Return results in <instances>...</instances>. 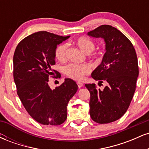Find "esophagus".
<instances>
[{
    "mask_svg": "<svg viewBox=\"0 0 149 149\" xmlns=\"http://www.w3.org/2000/svg\"><path fill=\"white\" fill-rule=\"evenodd\" d=\"M77 84H78V88H82V87L83 86V84L82 83H80V82H78V83H77Z\"/></svg>",
    "mask_w": 149,
    "mask_h": 149,
    "instance_id": "1",
    "label": "esophagus"
}]
</instances>
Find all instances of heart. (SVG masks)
<instances>
[{
	"label": "heart",
	"mask_w": 149,
	"mask_h": 149,
	"mask_svg": "<svg viewBox=\"0 0 149 149\" xmlns=\"http://www.w3.org/2000/svg\"><path fill=\"white\" fill-rule=\"evenodd\" d=\"M76 44L85 54H89L94 51L95 48V42L90 38L85 37L79 38L76 41ZM68 44L63 43L57 46L55 49V57L58 60L64 61L66 59L68 51ZM98 59L97 56L92 57ZM90 67L88 64H69L64 67V72L71 79L80 81L84 78L85 76L90 73Z\"/></svg>",
	"instance_id": "1"
}]
</instances>
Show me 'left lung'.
<instances>
[{"mask_svg": "<svg viewBox=\"0 0 149 149\" xmlns=\"http://www.w3.org/2000/svg\"><path fill=\"white\" fill-rule=\"evenodd\" d=\"M88 35L105 41L106 52L92 78L99 85L107 84L103 90L94 83L85 84L90 93V117L97 123H109L125 113L132 100L139 76L137 57L130 40L112 26L102 25Z\"/></svg>", "mask_w": 149, "mask_h": 149, "instance_id": "8db88e82", "label": "left lung"}]
</instances>
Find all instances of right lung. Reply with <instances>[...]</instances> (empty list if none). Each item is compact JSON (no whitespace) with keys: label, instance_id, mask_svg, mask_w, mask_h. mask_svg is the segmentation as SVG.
I'll use <instances>...</instances> for the list:
<instances>
[{"label":"right lung","instance_id":"obj_1","mask_svg":"<svg viewBox=\"0 0 149 149\" xmlns=\"http://www.w3.org/2000/svg\"><path fill=\"white\" fill-rule=\"evenodd\" d=\"M70 36L38 31L20 41L13 57V76L17 95L29 114L39 123L59 125L67 118V105L78 90L76 83L65 78L54 90L48 85L54 73L57 46Z\"/></svg>","mask_w":149,"mask_h":149}]
</instances>
